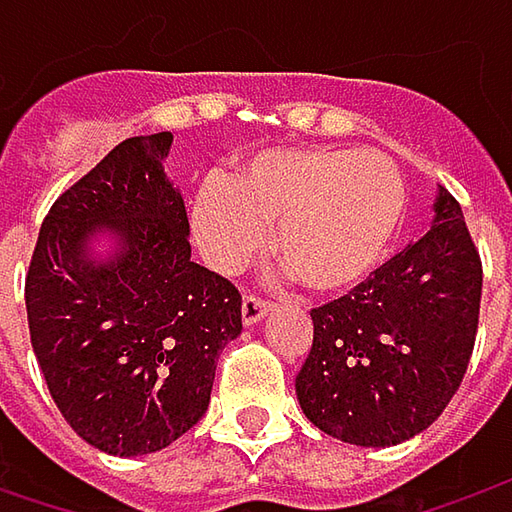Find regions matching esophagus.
Segmentation results:
<instances>
[{
	"mask_svg": "<svg viewBox=\"0 0 512 512\" xmlns=\"http://www.w3.org/2000/svg\"><path fill=\"white\" fill-rule=\"evenodd\" d=\"M267 313H270V305L262 302L259 296H245V299H242V322H245L247 327L262 322Z\"/></svg>",
	"mask_w": 512,
	"mask_h": 512,
	"instance_id": "1",
	"label": "esophagus"
}]
</instances>
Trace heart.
I'll use <instances>...</instances> for the list:
<instances>
[{"label":"heart","mask_w":512,"mask_h":512,"mask_svg":"<svg viewBox=\"0 0 512 512\" xmlns=\"http://www.w3.org/2000/svg\"><path fill=\"white\" fill-rule=\"evenodd\" d=\"M407 187L376 150L267 148L233 162L225 182L207 179L190 199V227L205 259L239 273L265 247L319 296L367 282L402 230Z\"/></svg>","instance_id":"obj_1"}]
</instances>
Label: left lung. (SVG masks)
<instances>
[{"mask_svg":"<svg viewBox=\"0 0 512 512\" xmlns=\"http://www.w3.org/2000/svg\"><path fill=\"white\" fill-rule=\"evenodd\" d=\"M482 262L459 202L439 187L419 242L347 296L316 307L296 399L327 436L393 447L419 436L459 390L473 353Z\"/></svg>","mask_w":512,"mask_h":512,"instance_id":"obj_1","label":"left lung"}]
</instances>
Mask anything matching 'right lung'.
Here are the masks:
<instances>
[{"label": "right lung", "instance_id": "right-lung-1", "mask_svg": "<svg viewBox=\"0 0 512 512\" xmlns=\"http://www.w3.org/2000/svg\"><path fill=\"white\" fill-rule=\"evenodd\" d=\"M170 133L133 136L65 190L25 282L30 344L65 422L110 456H148L205 416L242 296L190 259Z\"/></svg>", "mask_w": 512, "mask_h": 512}]
</instances>
